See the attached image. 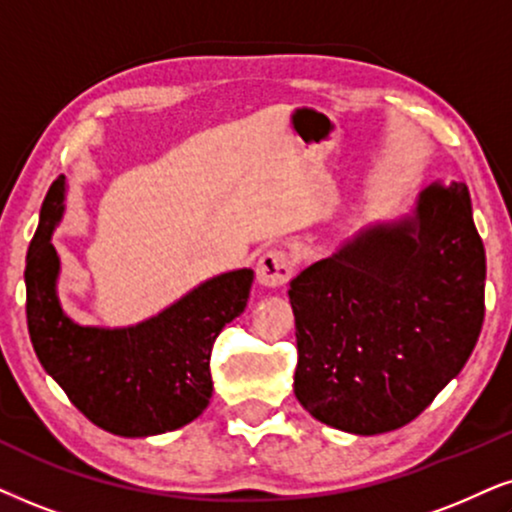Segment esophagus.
<instances>
[{
	"label": "esophagus",
	"mask_w": 512,
	"mask_h": 512,
	"mask_svg": "<svg viewBox=\"0 0 512 512\" xmlns=\"http://www.w3.org/2000/svg\"><path fill=\"white\" fill-rule=\"evenodd\" d=\"M293 269L295 262L286 250H267L257 262V281L267 288H281L293 276Z\"/></svg>",
	"instance_id": "1"
}]
</instances>
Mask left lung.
<instances>
[{
    "instance_id": "1",
    "label": "left lung",
    "mask_w": 512,
    "mask_h": 512,
    "mask_svg": "<svg viewBox=\"0 0 512 512\" xmlns=\"http://www.w3.org/2000/svg\"><path fill=\"white\" fill-rule=\"evenodd\" d=\"M487 255L465 184H432L290 281L295 397L316 420L380 435L418 418L480 338Z\"/></svg>"
}]
</instances>
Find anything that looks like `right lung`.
<instances>
[{
	"label": "right lung",
	"mask_w": 512,
	"mask_h": 512,
	"mask_svg": "<svg viewBox=\"0 0 512 512\" xmlns=\"http://www.w3.org/2000/svg\"><path fill=\"white\" fill-rule=\"evenodd\" d=\"M63 191L66 177H58L25 257V314L37 359L75 409L113 435L148 437L191 423L212 397V345L245 309L255 274L238 269L210 278L139 326H77L56 297L51 231L61 219Z\"/></svg>",
	"instance_id": "obj_1"
}]
</instances>
